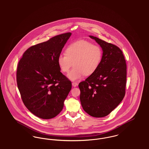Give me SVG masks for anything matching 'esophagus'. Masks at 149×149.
<instances>
[{"label": "esophagus", "instance_id": "34e87169", "mask_svg": "<svg viewBox=\"0 0 149 149\" xmlns=\"http://www.w3.org/2000/svg\"><path fill=\"white\" fill-rule=\"evenodd\" d=\"M72 85L74 87H75V86H77L78 85V84L77 83H75V82H73V83H72Z\"/></svg>", "mask_w": 149, "mask_h": 149}]
</instances>
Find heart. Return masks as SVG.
<instances>
[{
	"mask_svg": "<svg viewBox=\"0 0 149 149\" xmlns=\"http://www.w3.org/2000/svg\"><path fill=\"white\" fill-rule=\"evenodd\" d=\"M102 57L100 47L85 40H79L70 44L65 50V54H60L57 58V64L60 70L69 72L68 77L75 81L84 75H91L97 70Z\"/></svg>",
	"mask_w": 149,
	"mask_h": 149,
	"instance_id": "b5f03b06",
	"label": "heart"
}]
</instances>
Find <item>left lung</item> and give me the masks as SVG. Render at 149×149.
<instances>
[{
    "label": "left lung",
    "instance_id": "left-lung-1",
    "mask_svg": "<svg viewBox=\"0 0 149 149\" xmlns=\"http://www.w3.org/2000/svg\"><path fill=\"white\" fill-rule=\"evenodd\" d=\"M103 50L98 68L79 84L83 109L94 117H103L114 109L125 95L127 65L117 46L89 36Z\"/></svg>",
    "mask_w": 149,
    "mask_h": 149
}]
</instances>
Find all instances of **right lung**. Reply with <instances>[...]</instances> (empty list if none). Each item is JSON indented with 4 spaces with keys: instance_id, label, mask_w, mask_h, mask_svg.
<instances>
[{
    "instance_id": "obj_1",
    "label": "right lung",
    "mask_w": 149,
    "mask_h": 149,
    "mask_svg": "<svg viewBox=\"0 0 149 149\" xmlns=\"http://www.w3.org/2000/svg\"><path fill=\"white\" fill-rule=\"evenodd\" d=\"M68 32L31 46L19 60L17 83L22 101L36 116L51 119L60 113L71 89L61 72L57 58L71 36Z\"/></svg>"
}]
</instances>
